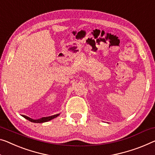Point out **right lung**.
Segmentation results:
<instances>
[{
    "instance_id": "right-lung-1",
    "label": "right lung",
    "mask_w": 155,
    "mask_h": 155,
    "mask_svg": "<svg viewBox=\"0 0 155 155\" xmlns=\"http://www.w3.org/2000/svg\"><path fill=\"white\" fill-rule=\"evenodd\" d=\"M59 115V114H55V115H53V116H48V117H43L41 118H39V119H37V120H34V119H32L29 117H28V116H23V117L27 119V120H30V122H33V123H44V122H47V121H49L52 120V119H53L54 118L58 117V116Z\"/></svg>"
}]
</instances>
